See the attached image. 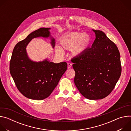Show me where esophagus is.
Masks as SVG:
<instances>
[{
    "instance_id": "34e87169",
    "label": "esophagus",
    "mask_w": 131,
    "mask_h": 131,
    "mask_svg": "<svg viewBox=\"0 0 131 131\" xmlns=\"http://www.w3.org/2000/svg\"><path fill=\"white\" fill-rule=\"evenodd\" d=\"M67 66H68V68H70L72 66V64L71 63H67Z\"/></svg>"
}]
</instances>
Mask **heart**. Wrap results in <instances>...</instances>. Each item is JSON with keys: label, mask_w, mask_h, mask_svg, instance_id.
<instances>
[{"label": "heart", "mask_w": 131, "mask_h": 131, "mask_svg": "<svg viewBox=\"0 0 131 131\" xmlns=\"http://www.w3.org/2000/svg\"><path fill=\"white\" fill-rule=\"evenodd\" d=\"M61 44L66 50H71L73 55L83 53L89 48L91 43L90 36L86 33L72 32L63 36L61 39ZM55 51L58 54H63L62 49L57 46Z\"/></svg>", "instance_id": "b5f03b06"}]
</instances>
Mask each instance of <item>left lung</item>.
<instances>
[{
	"label": "left lung",
	"mask_w": 131,
	"mask_h": 131,
	"mask_svg": "<svg viewBox=\"0 0 131 131\" xmlns=\"http://www.w3.org/2000/svg\"><path fill=\"white\" fill-rule=\"evenodd\" d=\"M96 38L92 47L71 60L74 82L89 100L103 99L113 91L121 73L120 54L116 44L101 30L93 29Z\"/></svg>",
	"instance_id": "8db88e82"
}]
</instances>
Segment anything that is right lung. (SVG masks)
I'll use <instances>...</instances> for the list:
<instances>
[{"label":"right lung","mask_w":131,"mask_h":131,"mask_svg":"<svg viewBox=\"0 0 131 131\" xmlns=\"http://www.w3.org/2000/svg\"><path fill=\"white\" fill-rule=\"evenodd\" d=\"M49 28H40L14 47L10 62V72L16 88L25 97L42 100L49 97L67 68V63L55 64L47 60L36 63L27 57L26 47L30 41L38 37L50 36ZM51 43L54 47V39Z\"/></svg>","instance_id":"add662e5"}]
</instances>
